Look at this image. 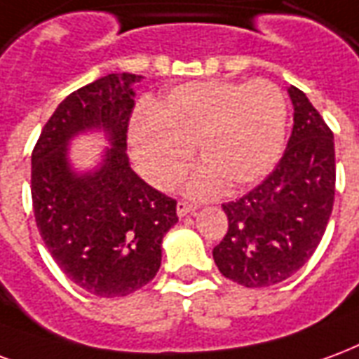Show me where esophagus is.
Masks as SVG:
<instances>
[{
  "label": "esophagus",
  "instance_id": "34e87169",
  "mask_svg": "<svg viewBox=\"0 0 359 359\" xmlns=\"http://www.w3.org/2000/svg\"><path fill=\"white\" fill-rule=\"evenodd\" d=\"M193 210H195V206L189 205V203H185V201H180V203H177V206H176V212H177V216H180V218L187 216V214H189V212H193Z\"/></svg>",
  "mask_w": 359,
  "mask_h": 359
}]
</instances>
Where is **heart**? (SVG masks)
I'll use <instances>...</instances> for the list:
<instances>
[{
	"label": "heart",
	"mask_w": 359,
	"mask_h": 359,
	"mask_svg": "<svg viewBox=\"0 0 359 359\" xmlns=\"http://www.w3.org/2000/svg\"><path fill=\"white\" fill-rule=\"evenodd\" d=\"M285 124L283 93L271 82L183 83L133 116L130 147L141 176L168 189L197 145L203 162L183 189L191 197H210L224 185L237 191L268 176L283 151Z\"/></svg>",
	"instance_id": "heart-1"
}]
</instances>
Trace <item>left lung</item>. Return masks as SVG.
Wrapping results in <instances>:
<instances>
[{
  "mask_svg": "<svg viewBox=\"0 0 359 359\" xmlns=\"http://www.w3.org/2000/svg\"><path fill=\"white\" fill-rule=\"evenodd\" d=\"M294 109L281 161L258 187L224 205L227 233L212 256L219 273L250 289L294 276L325 233L334 201V141L306 93L287 88Z\"/></svg>",
  "mask_w": 359,
  "mask_h": 359,
  "instance_id": "obj_1",
  "label": "left lung"
}]
</instances>
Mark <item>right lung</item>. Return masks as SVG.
<instances>
[{"label":"right lung","mask_w":359,"mask_h":359,"mask_svg":"<svg viewBox=\"0 0 359 359\" xmlns=\"http://www.w3.org/2000/svg\"><path fill=\"white\" fill-rule=\"evenodd\" d=\"M109 74L59 103L32 153V203L40 235L72 283L103 298L132 294L156 276L162 239L177 224L176 201L143 182L126 154L135 83ZM101 133L95 167L72 162V141Z\"/></svg>","instance_id":"add662e5"}]
</instances>
